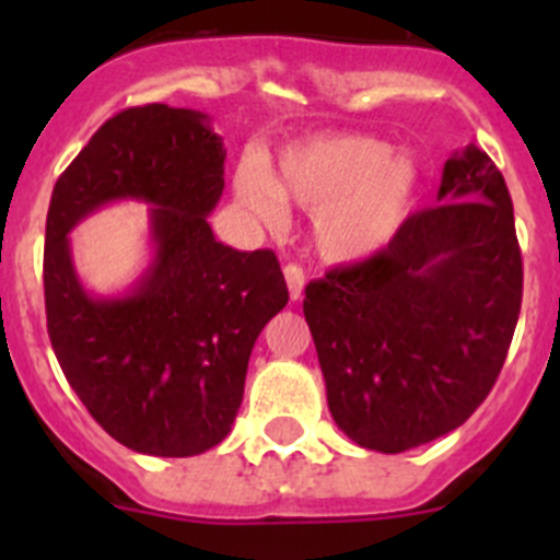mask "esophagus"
<instances>
[{
  "instance_id": "esophagus-1",
  "label": "esophagus",
  "mask_w": 560,
  "mask_h": 560,
  "mask_svg": "<svg viewBox=\"0 0 560 560\" xmlns=\"http://www.w3.org/2000/svg\"><path fill=\"white\" fill-rule=\"evenodd\" d=\"M284 279H287V287H290V298L292 301H301L303 298V284H306V273H303L301 265L290 262L284 268Z\"/></svg>"
}]
</instances>
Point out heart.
<instances>
[{"label":"heart","mask_w":560,"mask_h":560,"mask_svg":"<svg viewBox=\"0 0 560 560\" xmlns=\"http://www.w3.org/2000/svg\"><path fill=\"white\" fill-rule=\"evenodd\" d=\"M425 171L411 151L371 135H332L279 156V173L259 162L235 171V197L254 219L276 224L284 202L314 213L316 252L332 262L369 259L415 217Z\"/></svg>","instance_id":"heart-1"}]
</instances>
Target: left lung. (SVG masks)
Returning a JSON list of instances; mask_svg holds the SVG:
<instances>
[{"instance_id": "left-lung-1", "label": "left lung", "mask_w": 560, "mask_h": 560, "mask_svg": "<svg viewBox=\"0 0 560 560\" xmlns=\"http://www.w3.org/2000/svg\"><path fill=\"white\" fill-rule=\"evenodd\" d=\"M521 298L510 189L471 143L444 162L436 206L385 252L306 287L336 425L387 455L455 431L495 385Z\"/></svg>"}]
</instances>
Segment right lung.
<instances>
[{
  "label": "right lung",
  "instance_id": "add662e5",
  "mask_svg": "<svg viewBox=\"0 0 560 560\" xmlns=\"http://www.w3.org/2000/svg\"><path fill=\"white\" fill-rule=\"evenodd\" d=\"M224 156L206 113L129 107L97 129L50 195V343L89 415L135 453L217 447L244 400L254 341L290 301L273 252L224 246L208 224ZM121 199L152 206V259L127 291L97 296L77 276L69 233Z\"/></svg>",
  "mask_w": 560,
  "mask_h": 560
}]
</instances>
